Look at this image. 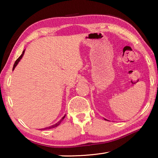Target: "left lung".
<instances>
[{"instance_id":"left-lung-1","label":"left lung","mask_w":158,"mask_h":158,"mask_svg":"<svg viewBox=\"0 0 158 158\" xmlns=\"http://www.w3.org/2000/svg\"><path fill=\"white\" fill-rule=\"evenodd\" d=\"M105 120H106V119H105Z\"/></svg>"}]
</instances>
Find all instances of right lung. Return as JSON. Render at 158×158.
<instances>
[{"label":"right lung","instance_id":"add662e5","mask_svg":"<svg viewBox=\"0 0 158 158\" xmlns=\"http://www.w3.org/2000/svg\"><path fill=\"white\" fill-rule=\"evenodd\" d=\"M24 52H25V50H23V52H22V53H21V55L17 59V60L15 61V64H14V66H13V69L12 70H14V69L15 68V67L17 66V65L18 64V63L20 61V60L21 59V58L23 57V54H24ZM65 116H64L62 118H61L59 121H58L57 123H56V124H54V125H51V126H49V127H45V128H42V129H41V130H47V129H52V128H53V127H57L58 125H60V123L61 122H62V121L64 119V118H65Z\"/></svg>","mask_w":158,"mask_h":158}]
</instances>
